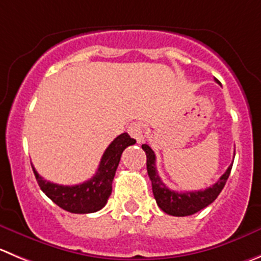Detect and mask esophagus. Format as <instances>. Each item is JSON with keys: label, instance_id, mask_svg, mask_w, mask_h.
Listing matches in <instances>:
<instances>
[{"label": "esophagus", "instance_id": "34e87169", "mask_svg": "<svg viewBox=\"0 0 261 261\" xmlns=\"http://www.w3.org/2000/svg\"><path fill=\"white\" fill-rule=\"evenodd\" d=\"M128 133L132 136L135 140H137L138 142H141L143 137V125L140 121H132V123L128 125Z\"/></svg>", "mask_w": 261, "mask_h": 261}]
</instances>
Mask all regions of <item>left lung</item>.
Here are the masks:
<instances>
[{"label": "left lung", "instance_id": "obj_1", "mask_svg": "<svg viewBox=\"0 0 261 261\" xmlns=\"http://www.w3.org/2000/svg\"><path fill=\"white\" fill-rule=\"evenodd\" d=\"M218 82V81H217ZM143 151L146 152V165H147V173L152 183V192L159 207L166 214L173 217H188L195 213L200 212L203 207L209 206L210 203L214 202L215 198L219 196L222 190L224 188L225 182L230 174L232 164L228 166L224 174L218 179L217 183L203 191H186V192H177L166 187L163 183L161 178L159 177L156 170V156L152 148L148 145H142Z\"/></svg>", "mask_w": 261, "mask_h": 261}]
</instances>
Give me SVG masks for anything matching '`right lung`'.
<instances>
[{
  "mask_svg": "<svg viewBox=\"0 0 261 261\" xmlns=\"http://www.w3.org/2000/svg\"><path fill=\"white\" fill-rule=\"evenodd\" d=\"M136 143L128 133L118 136L109 145L101 158L96 174L87 182L75 186H61L43 179L33 168L34 175L41 190L58 206L74 214H89L102 209L113 191V180L121 153L128 146Z\"/></svg>",
  "mask_w": 261,
  "mask_h": 261,
  "instance_id": "1",
  "label": "right lung"
}]
</instances>
